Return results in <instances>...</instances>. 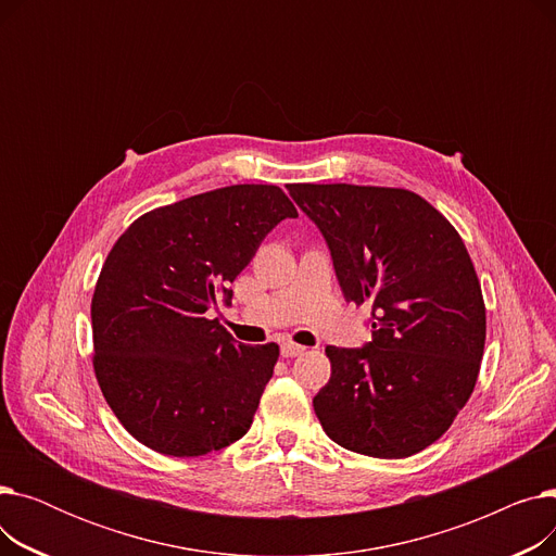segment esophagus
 Listing matches in <instances>:
<instances>
[{"label": "esophagus", "mask_w": 556, "mask_h": 556, "mask_svg": "<svg viewBox=\"0 0 556 556\" xmlns=\"http://www.w3.org/2000/svg\"><path fill=\"white\" fill-rule=\"evenodd\" d=\"M302 354H306V346L295 344L293 340L281 342V356L283 358H295V356H302Z\"/></svg>", "instance_id": "obj_1"}]
</instances>
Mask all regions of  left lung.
Segmentation results:
<instances>
[{
    "instance_id": "obj_1",
    "label": "left lung",
    "mask_w": 556,
    "mask_h": 556,
    "mask_svg": "<svg viewBox=\"0 0 556 556\" xmlns=\"http://www.w3.org/2000/svg\"><path fill=\"white\" fill-rule=\"evenodd\" d=\"M329 245L342 295L371 311V342L327 346L329 383L313 399L336 444L410 457L451 428L469 401L486 313L455 227L421 195L356 185H290Z\"/></svg>"
}]
</instances>
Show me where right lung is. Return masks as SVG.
<instances>
[{"mask_svg":"<svg viewBox=\"0 0 556 556\" xmlns=\"http://www.w3.org/2000/svg\"><path fill=\"white\" fill-rule=\"evenodd\" d=\"M295 204L233 185L139 216L110 250L92 298L94 371L112 413L162 455L198 457L250 430L279 346L241 344L210 311Z\"/></svg>","mask_w":556,"mask_h":556,"instance_id":"add662e5","label":"right lung"}]
</instances>
